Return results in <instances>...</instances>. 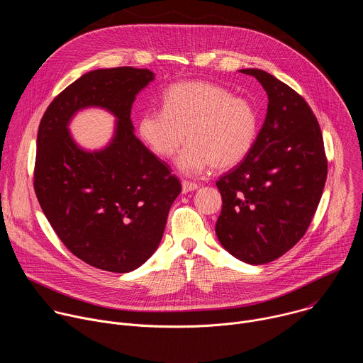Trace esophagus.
<instances>
[{
    "mask_svg": "<svg viewBox=\"0 0 363 363\" xmlns=\"http://www.w3.org/2000/svg\"><path fill=\"white\" fill-rule=\"evenodd\" d=\"M198 188V185L195 182H189V181H184L182 182V192L188 194L191 191H195Z\"/></svg>",
    "mask_w": 363,
    "mask_h": 363,
    "instance_id": "34e87169",
    "label": "esophagus"
}]
</instances>
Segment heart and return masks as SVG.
I'll return each mask as SVG.
<instances>
[{
    "label": "heart",
    "instance_id": "heart-1",
    "mask_svg": "<svg viewBox=\"0 0 363 363\" xmlns=\"http://www.w3.org/2000/svg\"><path fill=\"white\" fill-rule=\"evenodd\" d=\"M164 109L146 111L139 133L150 150L169 158L185 142L177 158L178 169L196 175L208 167L230 169L242 162L254 146L258 115L252 103L210 82H184L164 94Z\"/></svg>",
    "mask_w": 363,
    "mask_h": 363
}]
</instances>
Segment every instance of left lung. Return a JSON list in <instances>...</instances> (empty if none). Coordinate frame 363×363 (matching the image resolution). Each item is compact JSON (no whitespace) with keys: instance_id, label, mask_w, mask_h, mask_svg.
<instances>
[{"instance_id":"left-lung-1","label":"left lung","mask_w":363,"mask_h":363,"mask_svg":"<svg viewBox=\"0 0 363 363\" xmlns=\"http://www.w3.org/2000/svg\"><path fill=\"white\" fill-rule=\"evenodd\" d=\"M267 93L264 123L247 158L217 181L221 245L260 266L287 252L306 233L328 177L322 130L306 100L260 69H242Z\"/></svg>"}]
</instances>
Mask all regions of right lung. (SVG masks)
Here are the masks:
<instances>
[{
	"mask_svg": "<svg viewBox=\"0 0 363 363\" xmlns=\"http://www.w3.org/2000/svg\"><path fill=\"white\" fill-rule=\"evenodd\" d=\"M155 74L147 69L91 70L47 108L37 133L34 189L63 244L84 263L129 273L157 251L179 179L136 136L130 121L136 94ZM89 107L117 119L110 143L89 151L68 125Z\"/></svg>",
	"mask_w": 363,
	"mask_h": 363,
	"instance_id": "obj_1",
	"label": "right lung"
}]
</instances>
